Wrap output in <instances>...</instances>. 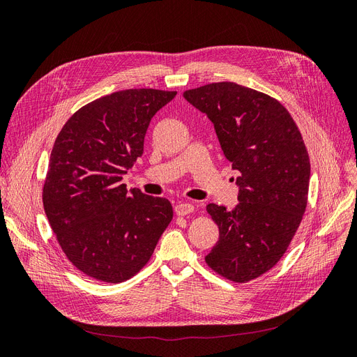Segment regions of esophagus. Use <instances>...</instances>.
Wrapping results in <instances>:
<instances>
[{
  "label": "esophagus",
  "mask_w": 357,
  "mask_h": 357,
  "mask_svg": "<svg viewBox=\"0 0 357 357\" xmlns=\"http://www.w3.org/2000/svg\"><path fill=\"white\" fill-rule=\"evenodd\" d=\"M193 210H195V207H193V204H190V202H178L174 208L177 215L190 214V213H193Z\"/></svg>",
  "instance_id": "1"
}]
</instances>
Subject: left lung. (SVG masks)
<instances>
[{
    "instance_id": "obj_1",
    "label": "left lung",
    "mask_w": 357,
    "mask_h": 357,
    "mask_svg": "<svg viewBox=\"0 0 357 357\" xmlns=\"http://www.w3.org/2000/svg\"><path fill=\"white\" fill-rule=\"evenodd\" d=\"M183 96L213 122L238 176L235 208L207 205L219 241L205 262L231 282L247 283L282 259L299 228L310 186L307 147L289 112L266 93L219 82Z\"/></svg>"
}]
</instances>
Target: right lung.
<instances>
[{
  "instance_id": "add662e5",
  "label": "right lung",
  "mask_w": 357,
  "mask_h": 357,
  "mask_svg": "<svg viewBox=\"0 0 357 357\" xmlns=\"http://www.w3.org/2000/svg\"><path fill=\"white\" fill-rule=\"evenodd\" d=\"M177 92L126 89L75 112L53 144L43 188L47 220L68 261L105 283L134 277L172 219L165 198L128 190L152 117Z\"/></svg>"
}]
</instances>
